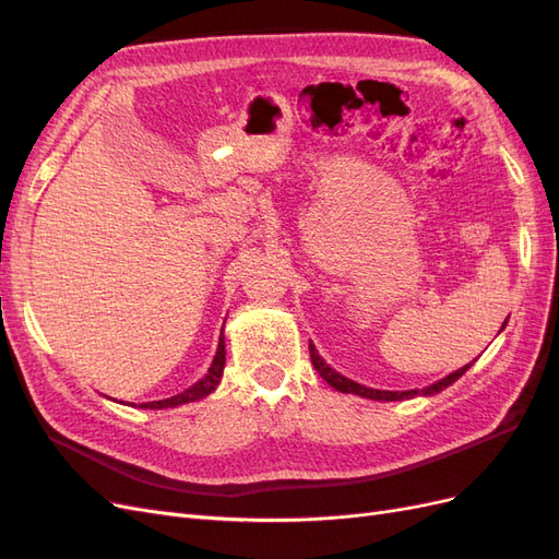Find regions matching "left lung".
<instances>
[{"label": "left lung", "mask_w": 559, "mask_h": 559, "mask_svg": "<svg viewBox=\"0 0 559 559\" xmlns=\"http://www.w3.org/2000/svg\"><path fill=\"white\" fill-rule=\"evenodd\" d=\"M310 359H312V366L317 368V373H319L321 378H324L333 389H337V392H343V394H359V396H364V399H376V401H401V399H413V396L419 394L417 389H413V392H380V389H370V386H364V384L354 382V380H347L345 376L335 373V370H333L331 366H326L324 359L319 357L317 349H314L312 345H310ZM468 368H471V364L462 366L460 370H454V373H450L448 378L433 382V384L427 386V389H421V394L427 396V394L443 392V389H445L448 384H452L454 380H460Z\"/></svg>", "instance_id": "obj_1"}]
</instances>
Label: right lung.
<instances>
[{
  "mask_svg": "<svg viewBox=\"0 0 559 559\" xmlns=\"http://www.w3.org/2000/svg\"><path fill=\"white\" fill-rule=\"evenodd\" d=\"M224 366H226V347H224V337H218V349L214 354V361L207 370V376L198 380L193 386L183 389L181 394L177 396H170V399H163V401H148V403H142V408H151V411H158V408H175V405H181V403H191V401H198L202 396H207L212 389L218 384V380H222V373H224Z\"/></svg>",
  "mask_w": 559,
  "mask_h": 559,
  "instance_id": "right-lung-1",
  "label": "right lung"
}]
</instances>
